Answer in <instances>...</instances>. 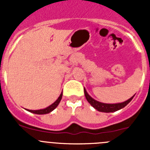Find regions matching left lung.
Here are the masks:
<instances>
[{"label": "left lung", "instance_id": "obj_1", "mask_svg": "<svg viewBox=\"0 0 150 150\" xmlns=\"http://www.w3.org/2000/svg\"><path fill=\"white\" fill-rule=\"evenodd\" d=\"M84 94L85 96H86V98L88 100V102L91 104L94 108L97 110L100 111V112H116V111L122 109L123 107H125L127 104L129 103L131 100H132V98H134L132 97L131 98H129L128 100H127L126 101H124L122 103H119V104H104V103H101V102L97 101L96 100L93 99L87 93L86 90L84 88Z\"/></svg>", "mask_w": 150, "mask_h": 150}]
</instances>
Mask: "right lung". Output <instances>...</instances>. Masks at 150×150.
I'll list each match as a JSON object with an SVG mask.
<instances>
[{"label":"right lung","instance_id":"right-lung-1","mask_svg":"<svg viewBox=\"0 0 150 150\" xmlns=\"http://www.w3.org/2000/svg\"><path fill=\"white\" fill-rule=\"evenodd\" d=\"M62 92L61 93L60 96L59 97V98L57 99L55 102H54L53 104H51L50 106H49L48 107H46L45 109H42V110H27L28 111L30 112H33V113H35V114H46V113H49V112H52V111L55 110L58 105L60 103L61 100H62Z\"/></svg>","mask_w":150,"mask_h":150}]
</instances>
